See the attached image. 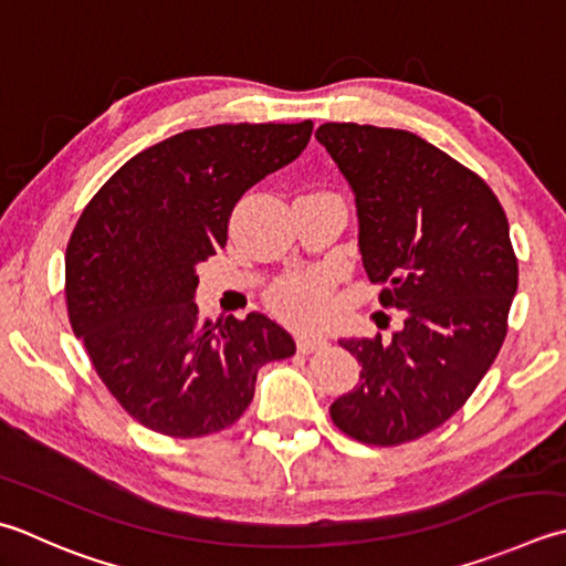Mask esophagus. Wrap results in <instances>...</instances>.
Returning <instances> with one entry per match:
<instances>
[{
    "label": "esophagus",
    "mask_w": 566,
    "mask_h": 566,
    "mask_svg": "<svg viewBox=\"0 0 566 566\" xmlns=\"http://www.w3.org/2000/svg\"><path fill=\"white\" fill-rule=\"evenodd\" d=\"M324 346H326V338H321V336H314V334L296 336V348H298V353H314V350L324 348Z\"/></svg>",
    "instance_id": "esophagus-1"
}]
</instances>
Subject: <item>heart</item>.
I'll use <instances>...</instances> for the list:
<instances>
[{
	"mask_svg": "<svg viewBox=\"0 0 566 566\" xmlns=\"http://www.w3.org/2000/svg\"><path fill=\"white\" fill-rule=\"evenodd\" d=\"M272 304L280 314L312 324L326 312L328 280L324 274H294L274 286Z\"/></svg>",
	"mask_w": 566,
	"mask_h": 566,
	"instance_id": "b5f03b06",
	"label": "heart"
}]
</instances>
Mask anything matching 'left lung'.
I'll list each match as a JSON object with an SVG mask.
<instances>
[{"mask_svg":"<svg viewBox=\"0 0 566 566\" xmlns=\"http://www.w3.org/2000/svg\"><path fill=\"white\" fill-rule=\"evenodd\" d=\"M316 139L356 196L365 272L405 312L392 340H338L360 382L331 419L363 444H405L459 412L503 346L517 292L511 228L481 176L412 132L326 122Z\"/></svg>","mask_w":566,"mask_h":566,"instance_id":"left-lung-1","label":"left lung"}]
</instances>
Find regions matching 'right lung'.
<instances>
[{"label": "right lung", "instance_id": "obj_1", "mask_svg": "<svg viewBox=\"0 0 566 566\" xmlns=\"http://www.w3.org/2000/svg\"><path fill=\"white\" fill-rule=\"evenodd\" d=\"M314 122L186 129L139 151L85 206L65 250L75 338L125 412L166 437L238 422L294 338L264 314L210 324L196 268L226 248L242 193L306 149Z\"/></svg>", "mask_w": 566, "mask_h": 566}]
</instances>
